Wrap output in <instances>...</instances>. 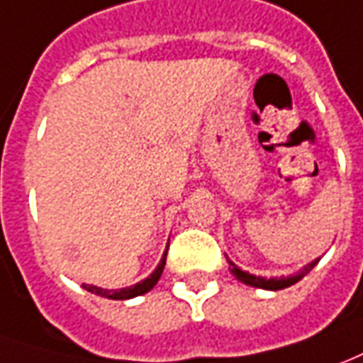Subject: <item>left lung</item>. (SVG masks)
Masks as SVG:
<instances>
[{"label": "left lung", "instance_id": "left-lung-1", "mask_svg": "<svg viewBox=\"0 0 363 363\" xmlns=\"http://www.w3.org/2000/svg\"><path fill=\"white\" fill-rule=\"evenodd\" d=\"M320 259H314L313 263H308L305 269L298 271L296 275H291V277H273V279H265V277H255V275H250V273H245L240 267H235L234 263L230 261V265H232V273L235 275V279H240L242 283L245 285H252V287H259V289H267V291H279V289H285L291 287V285H295L296 281H301V279L305 277L308 271L313 269L314 265L318 263Z\"/></svg>", "mask_w": 363, "mask_h": 363}]
</instances>
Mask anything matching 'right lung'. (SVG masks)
<instances>
[{"label":"right lung","mask_w":363,"mask_h":363,"mask_svg":"<svg viewBox=\"0 0 363 363\" xmlns=\"http://www.w3.org/2000/svg\"><path fill=\"white\" fill-rule=\"evenodd\" d=\"M164 261H167V252H164L163 259H161V263L157 265V269L149 275V277L145 279V281H141V283H138V285H133V287H125V289H116V291H106V289H100V287H94V285H82V287L86 289V291H90V293H94V295H100V296H106V298H116V301H125V298H133V296H139L143 295V293H147V291H151V289L155 287L157 281H159V277H161V273H163L164 269Z\"/></svg>","instance_id":"right-lung-1"}]
</instances>
